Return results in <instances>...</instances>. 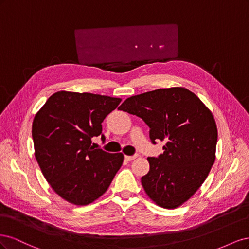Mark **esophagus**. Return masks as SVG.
Instances as JSON below:
<instances>
[{"instance_id":"34e87169","label":"esophagus","mask_w":249,"mask_h":249,"mask_svg":"<svg viewBox=\"0 0 249 249\" xmlns=\"http://www.w3.org/2000/svg\"><path fill=\"white\" fill-rule=\"evenodd\" d=\"M138 157V155H134V156H124V159L126 161H132L134 159H136V158Z\"/></svg>"}]
</instances>
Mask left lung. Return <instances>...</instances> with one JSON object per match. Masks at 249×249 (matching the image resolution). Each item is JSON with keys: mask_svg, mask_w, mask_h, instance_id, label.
<instances>
[{"mask_svg": "<svg viewBox=\"0 0 249 249\" xmlns=\"http://www.w3.org/2000/svg\"><path fill=\"white\" fill-rule=\"evenodd\" d=\"M118 109L144 120L154 144L166 142L163 154L147 158L149 171L141 184L148 197L165 209L182 206L205 182L215 162L218 134L212 112L183 87L131 96Z\"/></svg>", "mask_w": 249, "mask_h": 249, "instance_id": "left-lung-1", "label": "left lung"}]
</instances>
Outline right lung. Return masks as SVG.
Masks as SVG:
<instances>
[{"instance_id":"1","label":"right lung","mask_w":249,"mask_h":249,"mask_svg":"<svg viewBox=\"0 0 249 249\" xmlns=\"http://www.w3.org/2000/svg\"><path fill=\"white\" fill-rule=\"evenodd\" d=\"M122 100L93 93L58 91L36 113L32 124L35 158L60 197L86 206L107 191L124 155L91 145L102 123Z\"/></svg>"}]
</instances>
